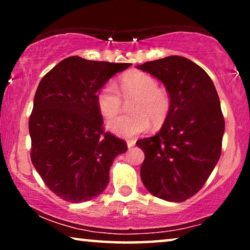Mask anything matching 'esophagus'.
<instances>
[{"instance_id": "1", "label": "esophagus", "mask_w": 250, "mask_h": 250, "mask_svg": "<svg viewBox=\"0 0 250 250\" xmlns=\"http://www.w3.org/2000/svg\"><path fill=\"white\" fill-rule=\"evenodd\" d=\"M126 145H128V147H132L135 146V140H128L126 141Z\"/></svg>"}]
</instances>
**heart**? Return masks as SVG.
<instances>
[{"label":"heart","instance_id":"1","mask_svg":"<svg viewBox=\"0 0 250 250\" xmlns=\"http://www.w3.org/2000/svg\"><path fill=\"white\" fill-rule=\"evenodd\" d=\"M120 91L130 103L132 112L108 121V129L122 138H133L153 125L164 124L171 111V96L166 88L158 86L153 76L143 71L125 76L120 82ZM97 104L105 118L115 117L122 107V98L112 82L104 83L97 95Z\"/></svg>","mask_w":250,"mask_h":250}]
</instances>
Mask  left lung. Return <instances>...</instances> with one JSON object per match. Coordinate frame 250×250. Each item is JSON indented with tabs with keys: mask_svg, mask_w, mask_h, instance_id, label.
Instances as JSON below:
<instances>
[{
	"mask_svg": "<svg viewBox=\"0 0 250 250\" xmlns=\"http://www.w3.org/2000/svg\"><path fill=\"white\" fill-rule=\"evenodd\" d=\"M139 69L164 83L171 111L154 137L141 139L140 174L152 195L183 202L200 191L222 153L225 121L215 86L206 71L189 59L168 56Z\"/></svg>",
	"mask_w": 250,
	"mask_h": 250,
	"instance_id": "1",
	"label": "left lung"
}]
</instances>
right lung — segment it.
<instances>
[{
	"label": "right lung",
	"instance_id": "right-lung-1",
	"mask_svg": "<svg viewBox=\"0 0 250 250\" xmlns=\"http://www.w3.org/2000/svg\"><path fill=\"white\" fill-rule=\"evenodd\" d=\"M129 66L71 56L37 87L28 121L31 160L45 185L62 200L82 203L100 195L113 160L128 149L124 140L104 131L97 94Z\"/></svg>",
	"mask_w": 250,
	"mask_h": 250
}]
</instances>
